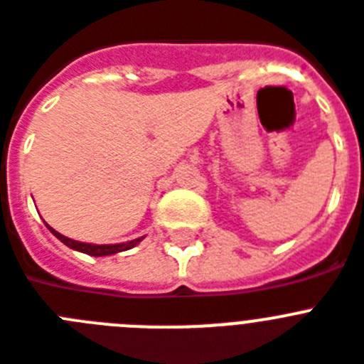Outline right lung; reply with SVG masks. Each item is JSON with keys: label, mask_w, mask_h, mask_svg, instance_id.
<instances>
[{"label": "right lung", "mask_w": 364, "mask_h": 364, "mask_svg": "<svg viewBox=\"0 0 364 364\" xmlns=\"http://www.w3.org/2000/svg\"><path fill=\"white\" fill-rule=\"evenodd\" d=\"M51 233L64 242L68 248L72 250H77L81 253H87V255H92V257H103V255H112V253H118V252H125V250H131L135 248L136 244L140 242L142 239H135V240H129V242H122V244H87V242H77V240H72L68 237H64V235L57 233L55 229H51L48 225Z\"/></svg>", "instance_id": "1"}]
</instances>
